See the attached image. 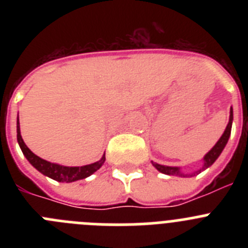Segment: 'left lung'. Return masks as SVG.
<instances>
[{
    "label": "left lung",
    "mask_w": 248,
    "mask_h": 248,
    "mask_svg": "<svg viewBox=\"0 0 248 248\" xmlns=\"http://www.w3.org/2000/svg\"><path fill=\"white\" fill-rule=\"evenodd\" d=\"M232 120H233V113H232V108L230 109V119H229V124H227L226 129H225V131H223L222 137L218 139V141L216 144H215L214 148L211 149V150L207 153V154L203 156V165L202 168L200 169V170H198V171L192 172V174H183V172L180 171V168H176V166H165V165H159V164H155L153 163V165L155 166V168L159 170L160 172H163V174H166V175H179V176H184V177H189V176H195V175L200 174L201 171H203L205 169L210 168V166L212 165V164L216 161V159H217L218 156H220V154L222 153L223 148L226 146L227 141H229V138L230 135H231V126H232Z\"/></svg>",
    "instance_id": "left-lung-1"
}]
</instances>
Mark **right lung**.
<instances>
[{"label":"right lung","mask_w":248,"mask_h":248,"mask_svg":"<svg viewBox=\"0 0 248 248\" xmlns=\"http://www.w3.org/2000/svg\"><path fill=\"white\" fill-rule=\"evenodd\" d=\"M17 141H18L19 148H21L23 155L32 164V166H34L43 175H46V176L50 177V179H53L56 181H59V183H73V181L82 180V179L91 176L93 172L99 170L100 166L105 161V154L103 155L102 159L99 161H97V163L89 164V165L84 166H63L59 165V164L49 163L47 160L41 159V157L37 156L36 154H33L27 148V145H26L23 139H22L18 118H17Z\"/></svg>","instance_id":"add662e5"}]
</instances>
